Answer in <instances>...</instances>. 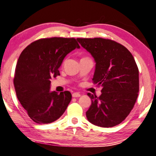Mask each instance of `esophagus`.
<instances>
[{"instance_id": "esophagus-1", "label": "esophagus", "mask_w": 156, "mask_h": 156, "mask_svg": "<svg viewBox=\"0 0 156 156\" xmlns=\"http://www.w3.org/2000/svg\"><path fill=\"white\" fill-rule=\"evenodd\" d=\"M72 97L73 98H78L80 97V94L79 93H73L72 94Z\"/></svg>"}]
</instances>
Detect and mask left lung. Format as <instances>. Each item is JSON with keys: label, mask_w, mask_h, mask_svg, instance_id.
<instances>
[{"label": "left lung", "mask_w": 156, "mask_h": 156, "mask_svg": "<svg viewBox=\"0 0 156 156\" xmlns=\"http://www.w3.org/2000/svg\"><path fill=\"white\" fill-rule=\"evenodd\" d=\"M95 62L93 82L101 87L99 97L88 93L91 104L86 112L95 126L121 123L134 107L139 91V73L134 57L125 46L103 38H78Z\"/></svg>", "instance_id": "left-lung-1"}]
</instances>
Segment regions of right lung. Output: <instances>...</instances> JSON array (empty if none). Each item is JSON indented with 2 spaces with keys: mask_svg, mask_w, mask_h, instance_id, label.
<instances>
[{
  "mask_svg": "<svg viewBox=\"0 0 156 156\" xmlns=\"http://www.w3.org/2000/svg\"><path fill=\"white\" fill-rule=\"evenodd\" d=\"M80 46L74 38L41 39L25 48L17 62L13 84L20 102L37 123H50L66 111L72 94L50 91L52 77L67 54Z\"/></svg>",
  "mask_w": 156,
  "mask_h": 156,
  "instance_id": "obj_1",
  "label": "right lung"
}]
</instances>
